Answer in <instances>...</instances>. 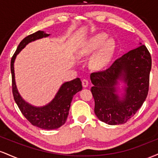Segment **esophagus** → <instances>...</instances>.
Listing matches in <instances>:
<instances>
[{
	"label": "esophagus",
	"instance_id": "esophagus-1",
	"mask_svg": "<svg viewBox=\"0 0 158 158\" xmlns=\"http://www.w3.org/2000/svg\"><path fill=\"white\" fill-rule=\"evenodd\" d=\"M81 83H82V86L84 87V88H87V87L88 86V79H82L81 80Z\"/></svg>",
	"mask_w": 158,
	"mask_h": 158
}]
</instances>
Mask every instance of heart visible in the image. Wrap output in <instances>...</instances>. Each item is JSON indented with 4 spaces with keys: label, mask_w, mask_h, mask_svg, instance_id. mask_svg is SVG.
Listing matches in <instances>:
<instances>
[{
    "label": "heart",
    "mask_w": 158,
    "mask_h": 158,
    "mask_svg": "<svg viewBox=\"0 0 158 158\" xmlns=\"http://www.w3.org/2000/svg\"><path fill=\"white\" fill-rule=\"evenodd\" d=\"M107 39L108 35L106 34H97L85 42L78 52L79 56H85L99 49L90 59V65L96 70H101L106 67L113 57L116 48L115 41L112 39Z\"/></svg>",
    "instance_id": "heart-1"
}]
</instances>
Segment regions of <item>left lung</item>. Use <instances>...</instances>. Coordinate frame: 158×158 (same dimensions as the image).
<instances>
[{
    "instance_id": "8db88e82",
    "label": "left lung",
    "mask_w": 158,
    "mask_h": 158,
    "mask_svg": "<svg viewBox=\"0 0 158 158\" xmlns=\"http://www.w3.org/2000/svg\"><path fill=\"white\" fill-rule=\"evenodd\" d=\"M139 45L117 59L107 70L90 74L94 112L102 122L112 126L126 123L147 97L152 58L146 47L141 43ZM118 80L127 84L122 98L116 94Z\"/></svg>"
}]
</instances>
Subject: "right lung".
I'll return each mask as SVG.
<instances>
[{
    "mask_svg": "<svg viewBox=\"0 0 158 158\" xmlns=\"http://www.w3.org/2000/svg\"><path fill=\"white\" fill-rule=\"evenodd\" d=\"M50 34L44 31H37L25 37L20 42L17 50L11 59V73H12V94L16 104L27 120L32 125L47 130H52L64 125L68 118L70 103L73 97L82 89L81 81L79 78L67 81L61 86L55 98L49 104L42 107H35L25 102L21 97L15 80L14 62L16 56L30 42L37 39L48 37Z\"/></svg>",
    "mask_w": 158,
    "mask_h": 158,
    "instance_id": "1",
    "label": "right lung"
}]
</instances>
